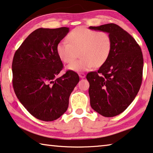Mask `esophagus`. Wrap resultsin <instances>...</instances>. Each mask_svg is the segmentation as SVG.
Masks as SVG:
<instances>
[{"label": "esophagus", "mask_w": 153, "mask_h": 153, "mask_svg": "<svg viewBox=\"0 0 153 153\" xmlns=\"http://www.w3.org/2000/svg\"><path fill=\"white\" fill-rule=\"evenodd\" d=\"M78 75H79V77H80V78H84V77H85V76H86V75L83 74V73H79Z\"/></svg>", "instance_id": "1"}]
</instances>
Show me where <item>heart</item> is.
Masks as SVG:
<instances>
[{
    "label": "heart",
    "mask_w": 153,
    "mask_h": 153,
    "mask_svg": "<svg viewBox=\"0 0 153 153\" xmlns=\"http://www.w3.org/2000/svg\"><path fill=\"white\" fill-rule=\"evenodd\" d=\"M67 40V42L62 40L57 45V53L63 62L70 63L77 58L79 51L81 58L67 67L76 72L101 67L108 58L112 48V40L108 33L82 27L73 29Z\"/></svg>",
    "instance_id": "b5f03b06"
}]
</instances>
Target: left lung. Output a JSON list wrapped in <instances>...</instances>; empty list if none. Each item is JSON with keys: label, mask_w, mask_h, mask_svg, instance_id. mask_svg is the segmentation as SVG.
Wrapping results in <instances>:
<instances>
[{"label": "left lung", "mask_w": 153, "mask_h": 153, "mask_svg": "<svg viewBox=\"0 0 153 153\" xmlns=\"http://www.w3.org/2000/svg\"><path fill=\"white\" fill-rule=\"evenodd\" d=\"M88 28L105 31L112 40L107 60L97 71L86 75L90 84L91 106L104 117H114L126 110L140 90L143 67L142 49L117 25L109 23Z\"/></svg>", "instance_id": "obj_1"}]
</instances>
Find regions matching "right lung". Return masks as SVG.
<instances>
[{
  "label": "right lung",
  "mask_w": 153,
  "mask_h": 153,
  "mask_svg": "<svg viewBox=\"0 0 153 153\" xmlns=\"http://www.w3.org/2000/svg\"><path fill=\"white\" fill-rule=\"evenodd\" d=\"M69 31L68 27L36 29L13 56V90L28 112L40 120L51 122L62 115L79 81L73 71L56 77L63 68L56 47Z\"/></svg>",
  "instance_id": "obj_1"
}]
</instances>
